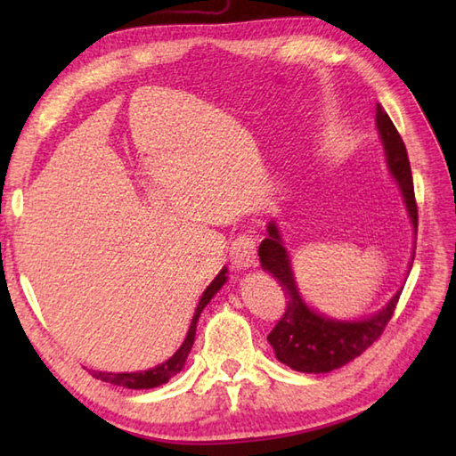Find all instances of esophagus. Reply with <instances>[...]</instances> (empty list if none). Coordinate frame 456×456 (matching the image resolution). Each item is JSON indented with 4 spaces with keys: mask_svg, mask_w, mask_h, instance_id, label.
Returning a JSON list of instances; mask_svg holds the SVG:
<instances>
[{
    "mask_svg": "<svg viewBox=\"0 0 456 456\" xmlns=\"http://www.w3.org/2000/svg\"><path fill=\"white\" fill-rule=\"evenodd\" d=\"M231 260L237 268H253L256 266V237L247 231L239 233L233 243H231Z\"/></svg>",
    "mask_w": 456,
    "mask_h": 456,
    "instance_id": "obj_1",
    "label": "esophagus"
}]
</instances>
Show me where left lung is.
<instances>
[{
	"mask_svg": "<svg viewBox=\"0 0 456 456\" xmlns=\"http://www.w3.org/2000/svg\"><path fill=\"white\" fill-rule=\"evenodd\" d=\"M376 127L380 131L388 168L392 176L398 180L405 208H408L415 233H418V203H415L408 151H405L398 129H395V125L380 103L376 105ZM258 256L260 266L278 280L288 299L286 312L280 317L273 331H270L268 343L273 345L278 361L294 368L297 372H331L335 368L351 362L358 354H362L384 333L402 294V289L395 292V296L386 304L384 309L368 319H361V322H335V319L315 314L299 296L292 266H289V256L274 223H268V237L260 243Z\"/></svg>",
	"mask_w": 456,
	"mask_h": 456,
	"instance_id": "left-lung-1",
	"label": "left lung"
}]
</instances>
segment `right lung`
<instances>
[{
	"mask_svg": "<svg viewBox=\"0 0 456 456\" xmlns=\"http://www.w3.org/2000/svg\"><path fill=\"white\" fill-rule=\"evenodd\" d=\"M227 268H223L221 273L216 276V280L206 288V292H203L196 314H193L191 319V325H190V331L183 338L182 346L176 351V354L170 356L167 362L159 364L157 368H151V370H144V372H121V374H115V372H95L90 370L94 378H98V380L103 382H110L115 386H123V388H131V390H149V388H157L160 384H167L174 374H178L183 364H186V358L191 351V345H193V337H196V325H198V319L200 314L203 312V307L209 304V299L219 292V288L225 284L227 280Z\"/></svg>",
	"mask_w": 456,
	"mask_h": 456,
	"instance_id": "add662e5",
	"label": "right lung"
}]
</instances>
